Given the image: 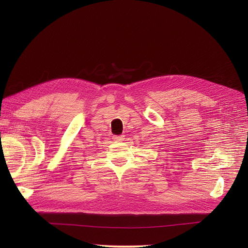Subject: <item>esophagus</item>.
Returning a JSON list of instances; mask_svg holds the SVG:
<instances>
[{"label": "esophagus", "mask_w": 248, "mask_h": 248, "mask_svg": "<svg viewBox=\"0 0 248 248\" xmlns=\"http://www.w3.org/2000/svg\"><path fill=\"white\" fill-rule=\"evenodd\" d=\"M112 139H114V140H116V141H121L124 140V136H114L112 137Z\"/></svg>", "instance_id": "esophagus-1"}]
</instances>
